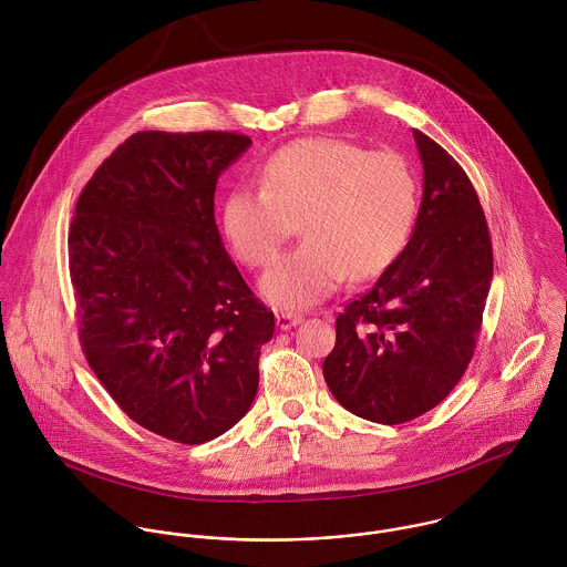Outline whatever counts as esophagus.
I'll list each match as a JSON object with an SVG mask.
<instances>
[{
	"instance_id": "34e87169",
	"label": "esophagus",
	"mask_w": 567,
	"mask_h": 567,
	"mask_svg": "<svg viewBox=\"0 0 567 567\" xmlns=\"http://www.w3.org/2000/svg\"><path fill=\"white\" fill-rule=\"evenodd\" d=\"M302 322V316L300 313H289V311H280L276 313V327L280 331H289L291 327H298Z\"/></svg>"
}]
</instances>
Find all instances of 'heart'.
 <instances>
[{
  "label": "heart",
  "instance_id": "b5f03b06",
  "mask_svg": "<svg viewBox=\"0 0 567 567\" xmlns=\"http://www.w3.org/2000/svg\"><path fill=\"white\" fill-rule=\"evenodd\" d=\"M260 188L226 195L221 227L234 256L267 267L296 221L305 243L260 280L262 296L282 309L329 298L346 276H381L408 247L419 213V184L392 151H368L341 137H305L278 148L258 173Z\"/></svg>",
  "mask_w": 567,
  "mask_h": 567
}]
</instances>
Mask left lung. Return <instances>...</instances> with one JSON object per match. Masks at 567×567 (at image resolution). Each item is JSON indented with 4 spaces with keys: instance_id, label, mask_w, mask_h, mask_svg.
Segmentation results:
<instances>
[{
    "instance_id": "left-lung-1",
    "label": "left lung",
    "mask_w": 567,
    "mask_h": 567,
    "mask_svg": "<svg viewBox=\"0 0 567 567\" xmlns=\"http://www.w3.org/2000/svg\"><path fill=\"white\" fill-rule=\"evenodd\" d=\"M423 202L403 254L336 322L324 379L348 412L383 425L436 408L462 379L493 278L477 193L452 155L414 131Z\"/></svg>"
}]
</instances>
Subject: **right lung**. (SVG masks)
<instances>
[{"label":"right lung","mask_w":567,"mask_h":567,"mask_svg":"<svg viewBox=\"0 0 567 567\" xmlns=\"http://www.w3.org/2000/svg\"><path fill=\"white\" fill-rule=\"evenodd\" d=\"M251 140L140 131L99 166L70 226L79 340L120 410L182 445L221 436L258 390L274 313L215 224L219 175Z\"/></svg>","instance_id":"obj_1"}]
</instances>
